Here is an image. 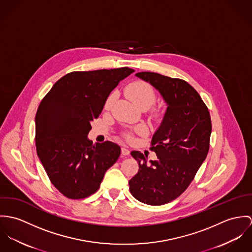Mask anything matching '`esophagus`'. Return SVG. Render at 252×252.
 <instances>
[{
  "mask_svg": "<svg viewBox=\"0 0 252 252\" xmlns=\"http://www.w3.org/2000/svg\"><path fill=\"white\" fill-rule=\"evenodd\" d=\"M129 153H130L129 150H128L126 146H124V147L122 148V155H123V156H128Z\"/></svg>",
  "mask_w": 252,
  "mask_h": 252,
  "instance_id": "1",
  "label": "esophagus"
}]
</instances>
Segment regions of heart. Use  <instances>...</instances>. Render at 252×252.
Masks as SVG:
<instances>
[{"instance_id": "b5f03b06", "label": "heart", "mask_w": 252, "mask_h": 252, "mask_svg": "<svg viewBox=\"0 0 252 252\" xmlns=\"http://www.w3.org/2000/svg\"><path fill=\"white\" fill-rule=\"evenodd\" d=\"M126 94L127 97L138 107L141 106H147L148 108L155 102L156 100V93L152 86L144 81H135L131 84L128 85L126 89ZM115 97V94H111L106 102H105V108H109L113 99ZM158 116H160V113L157 112ZM127 138H130L129 135H127Z\"/></svg>"}]
</instances>
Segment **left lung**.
Instances as JSON below:
<instances>
[{
  "label": "left lung",
  "instance_id": "obj_1",
  "mask_svg": "<svg viewBox=\"0 0 252 252\" xmlns=\"http://www.w3.org/2000/svg\"><path fill=\"white\" fill-rule=\"evenodd\" d=\"M135 75L159 92L167 108L151 142L158 158L149 162L148 156L131 152L139 170L128 182L129 190L142 203L163 205L188 189L206 159L211 116L195 89L185 80L148 71Z\"/></svg>",
  "mask_w": 252,
  "mask_h": 252
}]
</instances>
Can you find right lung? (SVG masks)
<instances>
[{"mask_svg":"<svg viewBox=\"0 0 252 252\" xmlns=\"http://www.w3.org/2000/svg\"><path fill=\"white\" fill-rule=\"evenodd\" d=\"M129 67L73 71L59 79L35 115L37 157L57 189L70 199L92 195L121 155L119 145L88 138L110 93Z\"/></svg>","mask_w":252,"mask_h":252,"instance_id":"add662e5","label":"right lung"}]
</instances>
